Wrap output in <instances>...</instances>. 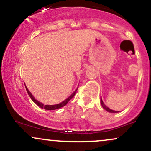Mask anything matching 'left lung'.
Wrapping results in <instances>:
<instances>
[{
  "label": "left lung",
  "mask_w": 151,
  "mask_h": 151,
  "mask_svg": "<svg viewBox=\"0 0 151 151\" xmlns=\"http://www.w3.org/2000/svg\"><path fill=\"white\" fill-rule=\"evenodd\" d=\"M101 104L102 105V107L103 108V109H105V110H106L107 112H111V113H117L118 112V111H115V110H112L111 109H110L108 108V107H107L106 105L104 104V103H103L102 99H101Z\"/></svg>",
  "instance_id": "8db88e82"
}]
</instances>
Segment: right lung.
I'll list each match as a JSON object with an SVG mask.
<instances>
[{"instance_id":"obj_1","label":"right lung","mask_w":151,"mask_h":151,"mask_svg":"<svg viewBox=\"0 0 151 151\" xmlns=\"http://www.w3.org/2000/svg\"><path fill=\"white\" fill-rule=\"evenodd\" d=\"M25 88H26V90L27 91V93H28V95L29 96V97L31 98V99L32 100V101L38 105V106L40 107V108H41L42 109H45V110H57V109H59V108H63V107H64L65 105H67V103L69 102V101H70L71 99H72V98L74 97V95L76 94V92H77V88L72 93L71 95L69 96L67 99H65V101H63V102L58 103V104H56V105H44L43 103L39 102V101H38L37 100H36L35 98L34 97V96L32 95V93L29 91L28 90V88H27L26 85H25Z\"/></svg>"}]
</instances>
